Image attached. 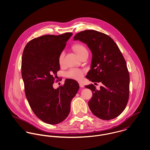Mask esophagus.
<instances>
[{
  "instance_id": "obj_1",
  "label": "esophagus",
  "mask_w": 150,
  "mask_h": 150,
  "mask_svg": "<svg viewBox=\"0 0 150 150\" xmlns=\"http://www.w3.org/2000/svg\"><path fill=\"white\" fill-rule=\"evenodd\" d=\"M79 86L81 87V88H83L84 87V85H83V83H82L81 82H79Z\"/></svg>"
}]
</instances>
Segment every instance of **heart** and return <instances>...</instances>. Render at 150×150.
I'll return each mask as SVG.
<instances>
[{"instance_id":"b5f03b06","label":"heart","mask_w":150,"mask_h":150,"mask_svg":"<svg viewBox=\"0 0 150 150\" xmlns=\"http://www.w3.org/2000/svg\"><path fill=\"white\" fill-rule=\"evenodd\" d=\"M73 49L75 50L78 55L81 57L82 55H83L85 53H88L87 50L86 48L81 44H77L73 46ZM64 56L65 53L64 51H62L60 52L59 56V63L60 64H63L64 63ZM84 74V71L76 68H72L69 69L66 72V75L67 77L69 78H72L76 80H80L81 79L83 76Z\"/></svg>"}]
</instances>
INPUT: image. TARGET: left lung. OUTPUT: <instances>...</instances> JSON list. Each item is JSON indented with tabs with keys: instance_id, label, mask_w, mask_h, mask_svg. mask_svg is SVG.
<instances>
[{
	"instance_id": "left-lung-1",
	"label": "left lung",
	"mask_w": 150,
	"mask_h": 150,
	"mask_svg": "<svg viewBox=\"0 0 150 150\" xmlns=\"http://www.w3.org/2000/svg\"><path fill=\"white\" fill-rule=\"evenodd\" d=\"M74 40L87 44L92 53L91 69L86 78L103 84L100 90L93 84L85 86L93 93L88 103L90 110L104 120L118 116L129 99V74L117 45L109 35L94 30L81 32L74 36Z\"/></svg>"
}]
</instances>
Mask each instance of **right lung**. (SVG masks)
<instances>
[{
  "label": "right lung",
  "mask_w": 150,
  "mask_h": 150,
  "mask_svg": "<svg viewBox=\"0 0 150 150\" xmlns=\"http://www.w3.org/2000/svg\"><path fill=\"white\" fill-rule=\"evenodd\" d=\"M72 35L66 33L34 38L23 52L21 72L26 97L36 116L49 124H59L67 118L71 102L79 88L78 83L71 79H66L57 89L53 87L60 70L59 56Z\"/></svg>",
  "instance_id": "obj_1"
}]
</instances>
